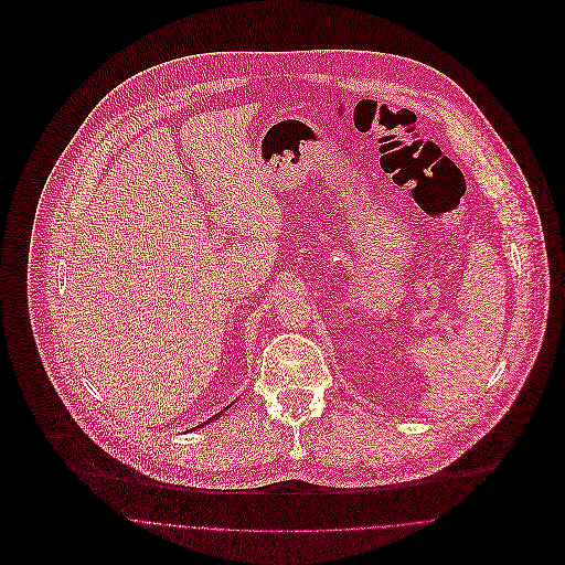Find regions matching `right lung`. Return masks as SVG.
I'll use <instances>...</instances> for the list:
<instances>
[{
  "label": "right lung",
  "mask_w": 565,
  "mask_h": 565,
  "mask_svg": "<svg viewBox=\"0 0 565 565\" xmlns=\"http://www.w3.org/2000/svg\"><path fill=\"white\" fill-rule=\"evenodd\" d=\"M217 416H220V414H217ZM217 416H213V418H217ZM209 420H211V418H209ZM209 420H206V423H209ZM202 425H204V423H202Z\"/></svg>",
  "instance_id": "1"
}]
</instances>
